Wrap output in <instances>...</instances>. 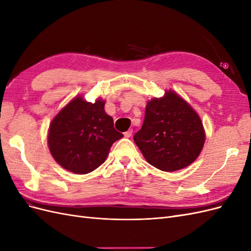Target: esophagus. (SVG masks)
<instances>
[{
    "instance_id": "34e87169",
    "label": "esophagus",
    "mask_w": 251,
    "mask_h": 251,
    "mask_svg": "<svg viewBox=\"0 0 251 251\" xmlns=\"http://www.w3.org/2000/svg\"><path fill=\"white\" fill-rule=\"evenodd\" d=\"M132 134H133V130H127L126 132H125V137L130 138L131 136H132Z\"/></svg>"
}]
</instances>
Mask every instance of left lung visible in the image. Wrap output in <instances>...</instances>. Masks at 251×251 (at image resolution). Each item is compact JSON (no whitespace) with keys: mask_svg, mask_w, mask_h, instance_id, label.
<instances>
[{"mask_svg":"<svg viewBox=\"0 0 251 251\" xmlns=\"http://www.w3.org/2000/svg\"><path fill=\"white\" fill-rule=\"evenodd\" d=\"M134 141L156 169L175 172L193 163L205 142L203 124L197 112L172 90L147 103L146 115Z\"/></svg>","mask_w":251,"mask_h":251,"instance_id":"1","label":"left lung"}]
</instances>
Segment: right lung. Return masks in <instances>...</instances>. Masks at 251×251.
Returning a JSON list of instances; mask_svg holds the SVG:
<instances>
[{
    "label": "right lung",
    "instance_id": "right-lung-1",
    "mask_svg": "<svg viewBox=\"0 0 251 251\" xmlns=\"http://www.w3.org/2000/svg\"><path fill=\"white\" fill-rule=\"evenodd\" d=\"M104 100L94 103L76 96L52 119L48 147L54 160L74 174H88L100 166L112 144L124 137L104 111Z\"/></svg>",
    "mask_w": 251,
    "mask_h": 251
}]
</instances>
